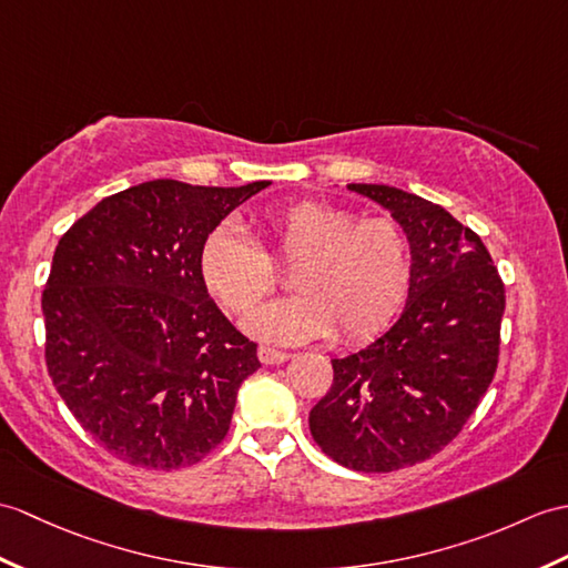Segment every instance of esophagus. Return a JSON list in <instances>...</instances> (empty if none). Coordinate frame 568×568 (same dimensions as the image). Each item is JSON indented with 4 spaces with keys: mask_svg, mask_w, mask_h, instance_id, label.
<instances>
[{
    "mask_svg": "<svg viewBox=\"0 0 568 568\" xmlns=\"http://www.w3.org/2000/svg\"><path fill=\"white\" fill-rule=\"evenodd\" d=\"M290 358V353L278 351V348H271V346H258V361L263 365H281Z\"/></svg>",
    "mask_w": 568,
    "mask_h": 568,
    "instance_id": "obj_1",
    "label": "esophagus"
}]
</instances>
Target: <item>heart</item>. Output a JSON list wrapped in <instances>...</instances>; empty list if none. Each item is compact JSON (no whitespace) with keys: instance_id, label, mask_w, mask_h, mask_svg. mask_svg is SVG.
<instances>
[{"instance_id":"b5f03b06","label":"heart","mask_w":568,"mask_h":568,"mask_svg":"<svg viewBox=\"0 0 568 568\" xmlns=\"http://www.w3.org/2000/svg\"><path fill=\"white\" fill-rule=\"evenodd\" d=\"M271 252L297 263V295L256 307L246 334L266 344L295 346L338 332L363 341L382 332L412 287V244L392 217H363L348 207L300 201L263 217ZM203 283L234 314L252 310L275 285L271 256L234 220L207 232L197 254Z\"/></svg>"}]
</instances>
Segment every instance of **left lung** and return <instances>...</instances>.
Segmentation results:
<instances>
[{
    "label": "left lung",
    "instance_id": "obj_1",
    "mask_svg": "<svg viewBox=\"0 0 568 568\" xmlns=\"http://www.w3.org/2000/svg\"><path fill=\"white\" fill-rule=\"evenodd\" d=\"M348 191L389 210L412 244L404 312L371 346L334 358L310 412L316 445L355 471H394L440 453L489 389L506 293L481 240L445 207L377 183Z\"/></svg>",
    "mask_w": 568,
    "mask_h": 568
}]
</instances>
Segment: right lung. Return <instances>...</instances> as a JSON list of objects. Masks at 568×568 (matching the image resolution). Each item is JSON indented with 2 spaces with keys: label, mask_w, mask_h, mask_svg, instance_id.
<instances>
[{
  "label": "right lung",
  "mask_w": 568,
  "mask_h": 568,
  "mask_svg": "<svg viewBox=\"0 0 568 568\" xmlns=\"http://www.w3.org/2000/svg\"><path fill=\"white\" fill-rule=\"evenodd\" d=\"M271 186L144 181L64 232L43 293L52 385L103 450L144 469L191 467L230 430L261 363L203 283L207 232Z\"/></svg>",
  "instance_id": "add662e5"
}]
</instances>
